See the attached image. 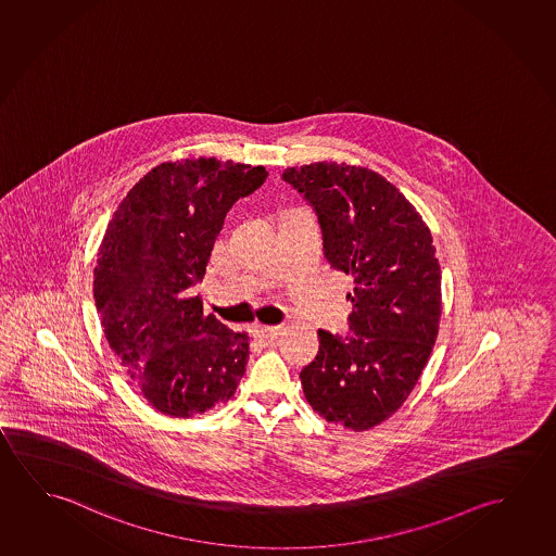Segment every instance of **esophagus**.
Returning a JSON list of instances; mask_svg holds the SVG:
<instances>
[{"label": "esophagus", "mask_w": 556, "mask_h": 556, "mask_svg": "<svg viewBox=\"0 0 556 556\" xmlns=\"http://www.w3.org/2000/svg\"><path fill=\"white\" fill-rule=\"evenodd\" d=\"M280 332H282V328L280 327H263V325L253 327V334H255L258 340H263V342H273V340L278 338Z\"/></svg>", "instance_id": "obj_1"}]
</instances>
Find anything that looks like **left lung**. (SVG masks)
<instances>
[{"label":"left lung","mask_w":556,"mask_h":556,"mask_svg":"<svg viewBox=\"0 0 556 556\" xmlns=\"http://www.w3.org/2000/svg\"><path fill=\"white\" fill-rule=\"evenodd\" d=\"M317 214L325 256L352 276L350 336L318 330L301 384L328 424L367 431L406 402L432 352L441 318V265L431 231L384 177L317 162L282 174Z\"/></svg>","instance_id":"1"}]
</instances>
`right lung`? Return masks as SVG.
<instances>
[{
  "label": "right lung",
  "mask_w": 556,
  "mask_h": 556,
  "mask_svg": "<svg viewBox=\"0 0 556 556\" xmlns=\"http://www.w3.org/2000/svg\"><path fill=\"white\" fill-rule=\"evenodd\" d=\"M268 177L216 159L150 169L108 224L94 300L108 344L150 406L203 414L233 396L249 362L248 332L204 315L189 290L203 280L226 212Z\"/></svg>",
  "instance_id": "obj_1"
}]
</instances>
